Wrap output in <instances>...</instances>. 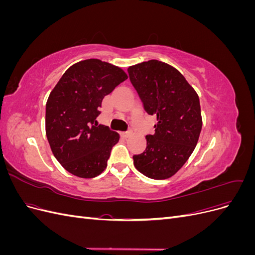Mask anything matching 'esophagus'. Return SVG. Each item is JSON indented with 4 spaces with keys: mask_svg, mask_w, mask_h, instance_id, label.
<instances>
[{
    "mask_svg": "<svg viewBox=\"0 0 255 255\" xmlns=\"http://www.w3.org/2000/svg\"><path fill=\"white\" fill-rule=\"evenodd\" d=\"M120 134H121L122 137H125V138H128V137H129V135H130L129 132H122V133H120Z\"/></svg>",
    "mask_w": 255,
    "mask_h": 255,
    "instance_id": "esophagus-1",
    "label": "esophagus"
}]
</instances>
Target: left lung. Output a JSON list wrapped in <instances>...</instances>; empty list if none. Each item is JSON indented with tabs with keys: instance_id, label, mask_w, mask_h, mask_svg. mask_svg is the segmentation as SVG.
Here are the masks:
<instances>
[{
	"instance_id": "obj_1",
	"label": "left lung",
	"mask_w": 255,
	"mask_h": 255,
	"mask_svg": "<svg viewBox=\"0 0 255 255\" xmlns=\"http://www.w3.org/2000/svg\"><path fill=\"white\" fill-rule=\"evenodd\" d=\"M128 72L145 112L157 118L155 134L145 137L146 149L133 156L134 166L150 179H169L198 143L202 128L198 94L179 70L163 61H143Z\"/></svg>"
}]
</instances>
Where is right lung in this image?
Here are the masks:
<instances>
[{
	"label": "right lung",
	"instance_id": "right-lung-1",
	"mask_svg": "<svg viewBox=\"0 0 255 255\" xmlns=\"http://www.w3.org/2000/svg\"><path fill=\"white\" fill-rule=\"evenodd\" d=\"M128 74L121 68L91 58L72 65L53 88L45 106V134L52 153L68 172L92 179L107 167L120 135L98 126L105 96Z\"/></svg>",
	"mask_w": 255,
	"mask_h": 255
}]
</instances>
